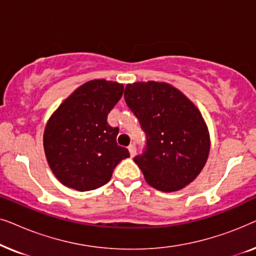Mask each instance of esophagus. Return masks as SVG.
I'll return each instance as SVG.
<instances>
[{
  "mask_svg": "<svg viewBox=\"0 0 256 256\" xmlns=\"http://www.w3.org/2000/svg\"><path fill=\"white\" fill-rule=\"evenodd\" d=\"M128 150H129V154H130V157H134L136 155V146L135 144H130L128 146Z\"/></svg>",
  "mask_w": 256,
  "mask_h": 256,
  "instance_id": "obj_1",
  "label": "esophagus"
}]
</instances>
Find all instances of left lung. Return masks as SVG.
Wrapping results in <instances>:
<instances>
[{"mask_svg": "<svg viewBox=\"0 0 256 256\" xmlns=\"http://www.w3.org/2000/svg\"><path fill=\"white\" fill-rule=\"evenodd\" d=\"M124 100L146 135V149L134 162L150 186L182 190L204 168L210 132L197 106L168 82L128 84Z\"/></svg>", "mask_w": 256, "mask_h": 256, "instance_id": "1", "label": "left lung"}]
</instances>
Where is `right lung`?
<instances>
[{"label":"right lung","instance_id":"1","mask_svg":"<svg viewBox=\"0 0 256 256\" xmlns=\"http://www.w3.org/2000/svg\"><path fill=\"white\" fill-rule=\"evenodd\" d=\"M124 85L94 79L78 87L48 118L43 144L48 166L65 186L90 191L110 182L122 160L129 157L118 146V128L107 116L121 99Z\"/></svg>","mask_w":256,"mask_h":256}]
</instances>
